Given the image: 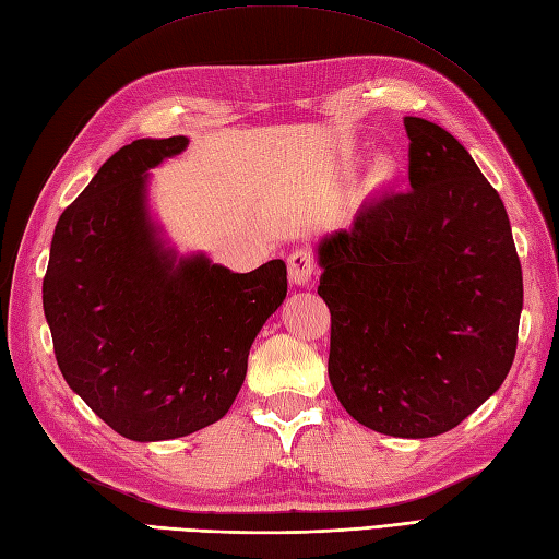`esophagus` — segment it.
<instances>
[{"label":"esophagus","mask_w":559,"mask_h":559,"mask_svg":"<svg viewBox=\"0 0 559 559\" xmlns=\"http://www.w3.org/2000/svg\"><path fill=\"white\" fill-rule=\"evenodd\" d=\"M317 274V262L309 250H295L288 257V276L295 285H309Z\"/></svg>","instance_id":"obj_1"}]
</instances>
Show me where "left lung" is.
<instances>
[{
	"mask_svg": "<svg viewBox=\"0 0 559 559\" xmlns=\"http://www.w3.org/2000/svg\"><path fill=\"white\" fill-rule=\"evenodd\" d=\"M409 190L361 204L317 248L331 309L329 379L347 414L431 438L502 385L516 353L522 264L500 194L457 138L405 116Z\"/></svg>",
	"mask_w": 559,
	"mask_h": 559,
	"instance_id": "obj_1",
	"label": "left lung"
}]
</instances>
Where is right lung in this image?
<instances>
[{"label": "right lung", "mask_w": 559, "mask_h": 559, "mask_svg": "<svg viewBox=\"0 0 559 559\" xmlns=\"http://www.w3.org/2000/svg\"><path fill=\"white\" fill-rule=\"evenodd\" d=\"M188 138L135 140L63 210L43 307L71 391L123 438L168 440L230 409L250 347L288 293L281 259L233 274L176 257L147 212V171Z\"/></svg>", "instance_id": "right-lung-1"}]
</instances>
